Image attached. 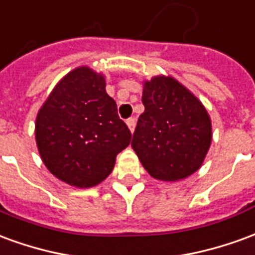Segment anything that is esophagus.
Instances as JSON below:
<instances>
[{
    "instance_id": "34e87169",
    "label": "esophagus",
    "mask_w": 255,
    "mask_h": 255,
    "mask_svg": "<svg viewBox=\"0 0 255 255\" xmlns=\"http://www.w3.org/2000/svg\"><path fill=\"white\" fill-rule=\"evenodd\" d=\"M127 126H128V128H129V131H131V132H133L135 126H136V120H135L133 117H129V119L127 120Z\"/></svg>"
}]
</instances>
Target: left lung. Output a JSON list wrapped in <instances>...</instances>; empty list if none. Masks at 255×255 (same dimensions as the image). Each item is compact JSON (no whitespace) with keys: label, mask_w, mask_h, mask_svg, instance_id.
I'll use <instances>...</instances> for the list:
<instances>
[{"label":"left lung","mask_w":255,"mask_h":255,"mask_svg":"<svg viewBox=\"0 0 255 255\" xmlns=\"http://www.w3.org/2000/svg\"><path fill=\"white\" fill-rule=\"evenodd\" d=\"M144 112L131 146L144 169L175 182L202 165L212 142V123L203 105L173 78L155 76L143 86Z\"/></svg>","instance_id":"obj_1"}]
</instances>
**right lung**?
Instances as JSON below:
<instances>
[{
	"instance_id": "1",
	"label": "right lung",
	"mask_w": 255,
	"mask_h": 255,
	"mask_svg": "<svg viewBox=\"0 0 255 255\" xmlns=\"http://www.w3.org/2000/svg\"><path fill=\"white\" fill-rule=\"evenodd\" d=\"M131 136L116 102L106 94L104 76L87 67L60 80L36 116L42 161L54 176L79 188L109 176Z\"/></svg>"
}]
</instances>
